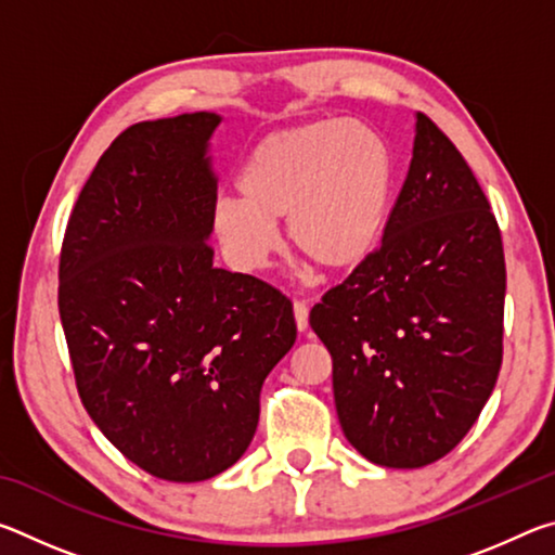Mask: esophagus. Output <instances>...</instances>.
<instances>
[{
  "label": "esophagus",
  "instance_id": "1",
  "mask_svg": "<svg viewBox=\"0 0 555 555\" xmlns=\"http://www.w3.org/2000/svg\"><path fill=\"white\" fill-rule=\"evenodd\" d=\"M294 318H296L298 331H306V327H308V306H306V300H294Z\"/></svg>",
  "mask_w": 555,
  "mask_h": 555
}]
</instances>
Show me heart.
Returning <instances> with one entry per match:
<instances>
[{"label": "heart", "instance_id": "b5f03b06", "mask_svg": "<svg viewBox=\"0 0 555 555\" xmlns=\"http://www.w3.org/2000/svg\"><path fill=\"white\" fill-rule=\"evenodd\" d=\"M393 156L362 121H308L251 146L237 188L212 208V234L232 267L259 271L286 220L294 249L327 271L362 267L387 232Z\"/></svg>", "mask_w": 555, "mask_h": 555}]
</instances>
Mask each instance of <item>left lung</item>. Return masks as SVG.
I'll list each match as a JSON object with an SVG mask.
<instances>
[{
	"label": "left lung",
	"instance_id": "8db88e82",
	"mask_svg": "<svg viewBox=\"0 0 555 555\" xmlns=\"http://www.w3.org/2000/svg\"><path fill=\"white\" fill-rule=\"evenodd\" d=\"M502 232L463 154L424 112L377 251L311 308L343 434L372 463L424 467L480 416L502 367Z\"/></svg>",
	"mask_w": 555,
	"mask_h": 555
}]
</instances>
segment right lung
Wrapping results in <instances>:
<instances>
[{
  "label": "right lung",
  "mask_w": 555,
  "mask_h": 555,
  "mask_svg": "<svg viewBox=\"0 0 555 555\" xmlns=\"http://www.w3.org/2000/svg\"><path fill=\"white\" fill-rule=\"evenodd\" d=\"M215 112L127 127L75 201L59 311L82 406L121 455L168 482L237 463L267 374L296 343L267 281L215 269Z\"/></svg>",
  "instance_id": "obj_1"
}]
</instances>
